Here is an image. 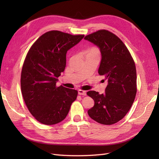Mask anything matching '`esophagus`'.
Segmentation results:
<instances>
[{"mask_svg":"<svg viewBox=\"0 0 159 159\" xmlns=\"http://www.w3.org/2000/svg\"><path fill=\"white\" fill-rule=\"evenodd\" d=\"M78 94L81 95H86V91H83L81 89H79L78 90Z\"/></svg>","mask_w":159,"mask_h":159,"instance_id":"1","label":"esophagus"}]
</instances>
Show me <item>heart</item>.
<instances>
[{
	"mask_svg": "<svg viewBox=\"0 0 159 159\" xmlns=\"http://www.w3.org/2000/svg\"><path fill=\"white\" fill-rule=\"evenodd\" d=\"M88 54H96L99 55V50L96 48H92L88 50Z\"/></svg>",
	"mask_w": 159,
	"mask_h": 159,
	"instance_id": "heart-1",
	"label": "heart"
}]
</instances>
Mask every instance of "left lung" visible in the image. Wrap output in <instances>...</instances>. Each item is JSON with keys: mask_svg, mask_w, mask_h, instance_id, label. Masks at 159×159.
<instances>
[{"mask_svg": "<svg viewBox=\"0 0 159 159\" xmlns=\"http://www.w3.org/2000/svg\"><path fill=\"white\" fill-rule=\"evenodd\" d=\"M84 39L99 48L102 60L98 73L104 75L108 82L105 93L95 91L87 92L95 102L88 113L99 123L113 125L125 116L135 98V64L126 46L112 32L100 30Z\"/></svg>", "mask_w": 159, "mask_h": 159, "instance_id": "obj_1", "label": "left lung"}]
</instances>
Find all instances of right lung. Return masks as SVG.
Returning a JSON list of instances; mask_svg holds the SVG:
<instances>
[{"label": "right lung", "mask_w": 159, "mask_h": 159, "mask_svg": "<svg viewBox=\"0 0 159 159\" xmlns=\"http://www.w3.org/2000/svg\"><path fill=\"white\" fill-rule=\"evenodd\" d=\"M84 37L49 31L28 52L21 72L22 94L30 113L42 124L50 125L63 121L77 98L78 91L56 87V82L65 70L67 52Z\"/></svg>", "instance_id": "obj_1"}]
</instances>
